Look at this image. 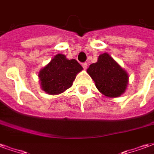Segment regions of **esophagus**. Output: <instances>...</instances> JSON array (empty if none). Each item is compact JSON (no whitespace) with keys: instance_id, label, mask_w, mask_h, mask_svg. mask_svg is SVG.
<instances>
[{"instance_id":"34e87169","label":"esophagus","mask_w":154,"mask_h":154,"mask_svg":"<svg viewBox=\"0 0 154 154\" xmlns=\"http://www.w3.org/2000/svg\"><path fill=\"white\" fill-rule=\"evenodd\" d=\"M82 67H83V68H84V69L86 70V68H87V63H83Z\"/></svg>"}]
</instances>
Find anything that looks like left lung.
I'll return each instance as SVG.
<instances>
[{
    "mask_svg": "<svg viewBox=\"0 0 154 154\" xmlns=\"http://www.w3.org/2000/svg\"><path fill=\"white\" fill-rule=\"evenodd\" d=\"M86 72L94 82L99 91L105 97H119L125 93L128 86L127 72L108 53L99 55L97 62L91 64Z\"/></svg>",
    "mask_w": 154,
    "mask_h": 154,
    "instance_id": "left-lung-1",
    "label": "left lung"
}]
</instances>
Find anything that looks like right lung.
Returning <instances> with one entry per match:
<instances>
[{"label": "right lung", "mask_w": 154, "mask_h": 154, "mask_svg": "<svg viewBox=\"0 0 154 154\" xmlns=\"http://www.w3.org/2000/svg\"><path fill=\"white\" fill-rule=\"evenodd\" d=\"M82 69L76 60H68L64 54H57L39 71L41 88L51 95L62 94L72 86L77 73Z\"/></svg>", "instance_id": "right-lung-1"}]
</instances>
